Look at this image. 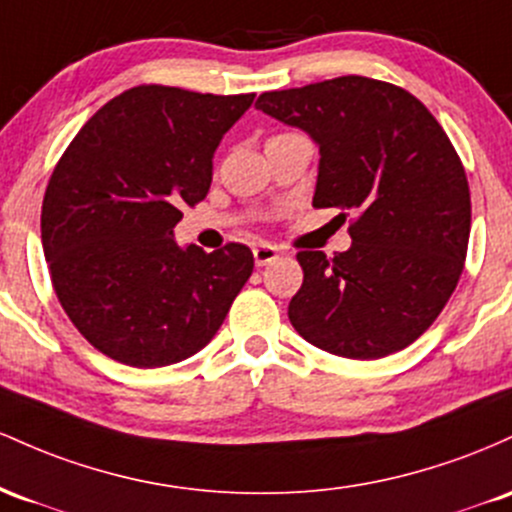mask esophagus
<instances>
[{
  "label": "esophagus",
  "instance_id": "34e87169",
  "mask_svg": "<svg viewBox=\"0 0 512 512\" xmlns=\"http://www.w3.org/2000/svg\"><path fill=\"white\" fill-rule=\"evenodd\" d=\"M278 258H280V251L275 249L273 244H258V246H254L256 266H268V263L278 261Z\"/></svg>",
  "mask_w": 512,
  "mask_h": 512
}]
</instances>
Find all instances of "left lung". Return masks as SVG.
I'll list each match as a JSON object with an SVG mask.
<instances>
[{"instance_id": "8db88e82", "label": "left lung", "mask_w": 512, "mask_h": 512, "mask_svg": "<svg viewBox=\"0 0 512 512\" xmlns=\"http://www.w3.org/2000/svg\"><path fill=\"white\" fill-rule=\"evenodd\" d=\"M256 108L319 145L314 208L355 212L348 251L297 254L304 280L287 307L295 331L350 360L411 346L467 258L472 198L450 137L409 91L358 74L266 91Z\"/></svg>"}]
</instances>
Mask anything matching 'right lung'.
Here are the masks:
<instances>
[{"mask_svg": "<svg viewBox=\"0 0 512 512\" xmlns=\"http://www.w3.org/2000/svg\"><path fill=\"white\" fill-rule=\"evenodd\" d=\"M256 94L140 84L99 108L57 162L40 237L62 309L86 341L130 367L210 343L254 271L244 244L181 249V208L210 191L212 154Z\"/></svg>", "mask_w": 512, "mask_h": 512, "instance_id": "right-lung-1", "label": "right lung"}]
</instances>
